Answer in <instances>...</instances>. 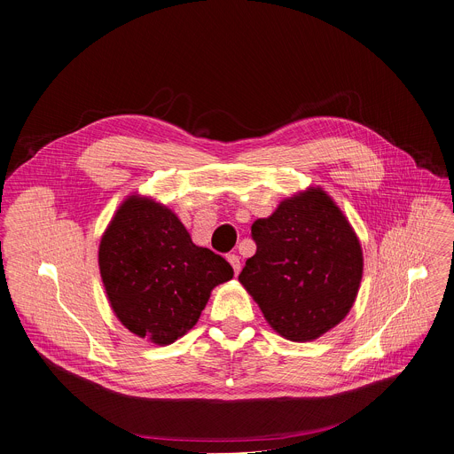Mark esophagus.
I'll return each instance as SVG.
<instances>
[{"label": "esophagus", "mask_w": 454, "mask_h": 454, "mask_svg": "<svg viewBox=\"0 0 454 454\" xmlns=\"http://www.w3.org/2000/svg\"><path fill=\"white\" fill-rule=\"evenodd\" d=\"M228 262L231 264V268H233V271H235V275H239V271H240V259H239V255H228Z\"/></svg>", "instance_id": "1"}]
</instances>
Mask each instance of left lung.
I'll use <instances>...</instances> for the list:
<instances>
[{
	"label": "left lung",
	"mask_w": 454,
	"mask_h": 454,
	"mask_svg": "<svg viewBox=\"0 0 454 454\" xmlns=\"http://www.w3.org/2000/svg\"><path fill=\"white\" fill-rule=\"evenodd\" d=\"M257 244L239 280L278 335L309 342L351 309L362 278L360 242L320 188L286 199L252 226Z\"/></svg>",
	"instance_id": "left-lung-1"
}]
</instances>
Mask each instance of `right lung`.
<instances>
[{
  "label": "right lung",
  "mask_w": 454,
  "mask_h": 454,
  "mask_svg": "<svg viewBox=\"0 0 454 454\" xmlns=\"http://www.w3.org/2000/svg\"><path fill=\"white\" fill-rule=\"evenodd\" d=\"M99 270L122 325L159 346L192 329L210 292L233 277L226 259L192 242L172 210L139 195L122 202L108 224Z\"/></svg>",
  "instance_id": "right-lung-1"
}]
</instances>
